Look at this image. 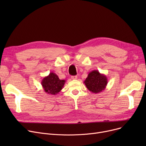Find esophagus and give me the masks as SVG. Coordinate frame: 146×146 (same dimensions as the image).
I'll list each match as a JSON object with an SVG mask.
<instances>
[{
  "label": "esophagus",
  "instance_id": "1",
  "mask_svg": "<svg viewBox=\"0 0 146 146\" xmlns=\"http://www.w3.org/2000/svg\"><path fill=\"white\" fill-rule=\"evenodd\" d=\"M71 78L72 80H76L78 79V76H72Z\"/></svg>",
  "mask_w": 146,
  "mask_h": 146
}]
</instances>
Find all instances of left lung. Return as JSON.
Instances as JSON below:
<instances>
[{"instance_id": "obj_1", "label": "left lung", "mask_w": 146, "mask_h": 146, "mask_svg": "<svg viewBox=\"0 0 146 146\" xmlns=\"http://www.w3.org/2000/svg\"><path fill=\"white\" fill-rule=\"evenodd\" d=\"M84 83L89 91L94 94H98L105 90L108 83V79L105 74L95 70L88 74Z\"/></svg>"}]
</instances>
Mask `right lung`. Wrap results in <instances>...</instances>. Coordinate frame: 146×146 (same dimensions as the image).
<instances>
[{"label":"right lung","mask_w":146,"mask_h":146,"mask_svg":"<svg viewBox=\"0 0 146 146\" xmlns=\"http://www.w3.org/2000/svg\"><path fill=\"white\" fill-rule=\"evenodd\" d=\"M65 82V80L60 79L56 73L51 72L47 76L43 78L41 81V85L46 93L56 95L63 89Z\"/></svg>","instance_id":"right-lung-1"}]
</instances>
